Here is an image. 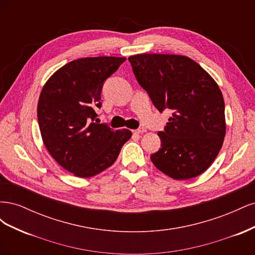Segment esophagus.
Wrapping results in <instances>:
<instances>
[{"label": "esophagus", "mask_w": 255, "mask_h": 255, "mask_svg": "<svg viewBox=\"0 0 255 255\" xmlns=\"http://www.w3.org/2000/svg\"><path fill=\"white\" fill-rule=\"evenodd\" d=\"M145 132H146V129H145L144 128H138V129L134 130L135 134H143V133H145Z\"/></svg>", "instance_id": "34e87169"}]
</instances>
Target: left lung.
Masks as SVG:
<instances>
[{
    "label": "left lung",
    "mask_w": 255,
    "mask_h": 255,
    "mask_svg": "<svg viewBox=\"0 0 255 255\" xmlns=\"http://www.w3.org/2000/svg\"><path fill=\"white\" fill-rule=\"evenodd\" d=\"M128 60L140 86L159 112L172 116L161 148L151 155L158 170L174 180L203 173L226 136L225 100L218 84L195 60L173 54H137Z\"/></svg>",
    "instance_id": "left-lung-1"
}]
</instances>
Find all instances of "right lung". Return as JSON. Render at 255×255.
Returning a JSON list of instances; mask_svg holds the SVG:
<instances>
[{
	"instance_id": "1",
	"label": "right lung",
	"mask_w": 255,
	"mask_h": 255,
	"mask_svg": "<svg viewBox=\"0 0 255 255\" xmlns=\"http://www.w3.org/2000/svg\"><path fill=\"white\" fill-rule=\"evenodd\" d=\"M126 57H85L59 68L44 84L37 117L45 148L57 163L79 177H91L111 167L129 129L114 130L92 122L101 107L104 81Z\"/></svg>"
}]
</instances>
